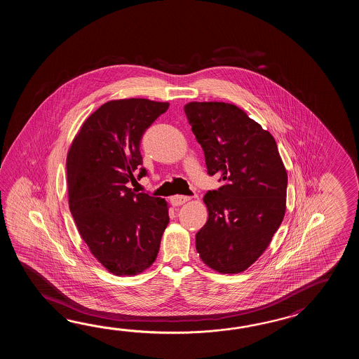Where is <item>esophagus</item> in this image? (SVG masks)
<instances>
[{
    "label": "esophagus",
    "instance_id": "obj_1",
    "mask_svg": "<svg viewBox=\"0 0 359 359\" xmlns=\"http://www.w3.org/2000/svg\"><path fill=\"white\" fill-rule=\"evenodd\" d=\"M189 200H190L189 196H182V195H175V196H172V198H170L172 205L175 206L182 205L184 203H187Z\"/></svg>",
    "mask_w": 359,
    "mask_h": 359
}]
</instances>
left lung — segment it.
<instances>
[{
  "label": "left lung",
  "instance_id": "obj_1",
  "mask_svg": "<svg viewBox=\"0 0 359 359\" xmlns=\"http://www.w3.org/2000/svg\"><path fill=\"white\" fill-rule=\"evenodd\" d=\"M209 176L223 186L208 191L205 226L196 250L208 267L240 273L267 249L286 210L287 173L275 138L244 110L227 102L184 105Z\"/></svg>",
  "mask_w": 359,
  "mask_h": 359
}]
</instances>
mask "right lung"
<instances>
[{
	"mask_svg": "<svg viewBox=\"0 0 359 359\" xmlns=\"http://www.w3.org/2000/svg\"><path fill=\"white\" fill-rule=\"evenodd\" d=\"M168 102L107 101L84 121L67 156L69 209L92 255L115 276L153 264L169 223L164 198L135 194L127 183L146 176L140 142Z\"/></svg>",
	"mask_w": 359,
	"mask_h": 359,
	"instance_id": "add662e5",
	"label": "right lung"
}]
</instances>
